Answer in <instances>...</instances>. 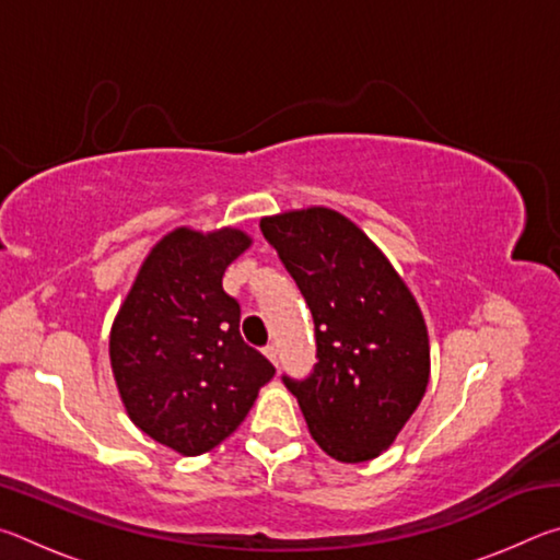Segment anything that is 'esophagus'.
<instances>
[{
  "mask_svg": "<svg viewBox=\"0 0 560 560\" xmlns=\"http://www.w3.org/2000/svg\"><path fill=\"white\" fill-rule=\"evenodd\" d=\"M264 355H267L273 365H279V350H277V346L264 348Z\"/></svg>",
  "mask_w": 560,
  "mask_h": 560,
  "instance_id": "esophagus-1",
  "label": "esophagus"
}]
</instances>
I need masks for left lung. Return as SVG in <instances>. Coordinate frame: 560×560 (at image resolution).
Masks as SVG:
<instances>
[{
  "mask_svg": "<svg viewBox=\"0 0 560 560\" xmlns=\"http://www.w3.org/2000/svg\"><path fill=\"white\" fill-rule=\"evenodd\" d=\"M261 232L316 326L296 395L311 438L338 462H368L395 442L430 383V338L400 273L363 230L328 207L264 217Z\"/></svg>",
  "mask_w": 560,
  "mask_h": 560,
  "instance_id": "obj_1",
  "label": "left lung"
}]
</instances>
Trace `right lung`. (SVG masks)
I'll return each instance as SVG.
<instances>
[{"instance_id":"right-lung-1","label":"right lung","mask_w":560,"mask_h":560,"mask_svg":"<svg viewBox=\"0 0 560 560\" xmlns=\"http://www.w3.org/2000/svg\"><path fill=\"white\" fill-rule=\"evenodd\" d=\"M242 230L165 234L110 328V368L136 428L185 457L240 428L273 365L240 334L224 269L249 249Z\"/></svg>"}]
</instances>
